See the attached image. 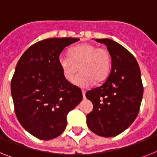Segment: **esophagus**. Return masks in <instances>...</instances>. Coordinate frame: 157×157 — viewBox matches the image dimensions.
<instances>
[{
    "instance_id": "34e87169",
    "label": "esophagus",
    "mask_w": 157,
    "mask_h": 157,
    "mask_svg": "<svg viewBox=\"0 0 157 157\" xmlns=\"http://www.w3.org/2000/svg\"><path fill=\"white\" fill-rule=\"evenodd\" d=\"M86 91L85 90H82V95H83V98H86Z\"/></svg>"
}]
</instances>
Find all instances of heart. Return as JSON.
<instances>
[{"label": "heart", "mask_w": 157, "mask_h": 157, "mask_svg": "<svg viewBox=\"0 0 157 157\" xmlns=\"http://www.w3.org/2000/svg\"><path fill=\"white\" fill-rule=\"evenodd\" d=\"M59 66L67 81H72L78 71L75 83L81 87H88L94 81L101 82L107 76L111 68V56L107 50L98 48L90 43L76 45L67 54L59 58Z\"/></svg>", "instance_id": "b5f03b06"}]
</instances>
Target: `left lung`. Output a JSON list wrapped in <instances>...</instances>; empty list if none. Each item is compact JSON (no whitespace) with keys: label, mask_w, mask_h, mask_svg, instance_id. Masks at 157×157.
<instances>
[{"label":"left lung","mask_w":157,"mask_h":157,"mask_svg":"<svg viewBox=\"0 0 157 157\" xmlns=\"http://www.w3.org/2000/svg\"><path fill=\"white\" fill-rule=\"evenodd\" d=\"M107 45L112 58L111 72L99 87L86 92L93 110L86 116L89 129L102 137L125 130L139 114L144 86L137 60L121 45L110 39H96Z\"/></svg>","instance_id":"left-lung-1"}]
</instances>
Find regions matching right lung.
Returning a JSON list of instances; mask_svg holds the SVG:
<instances>
[{"instance_id": "right-lung-1", "label": "right lung", "mask_w": 157, "mask_h": 157, "mask_svg": "<svg viewBox=\"0 0 157 157\" xmlns=\"http://www.w3.org/2000/svg\"><path fill=\"white\" fill-rule=\"evenodd\" d=\"M78 38H48L31 45L18 60L11 80L14 112L21 125L42 140L59 136L67 115L82 100V92L67 81L59 58Z\"/></svg>"}]
</instances>
